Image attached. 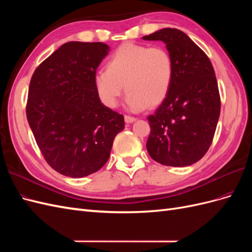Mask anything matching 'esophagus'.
Returning <instances> with one entry per match:
<instances>
[{
    "label": "esophagus",
    "mask_w": 252,
    "mask_h": 252,
    "mask_svg": "<svg viewBox=\"0 0 252 252\" xmlns=\"http://www.w3.org/2000/svg\"><path fill=\"white\" fill-rule=\"evenodd\" d=\"M125 122L127 124H130V123H133V122L136 120L134 117H131V116H125Z\"/></svg>",
    "instance_id": "1"
}]
</instances>
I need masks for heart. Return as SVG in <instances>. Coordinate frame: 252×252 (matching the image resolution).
<instances>
[{"instance_id": "1", "label": "heart", "mask_w": 252, "mask_h": 252, "mask_svg": "<svg viewBox=\"0 0 252 252\" xmlns=\"http://www.w3.org/2000/svg\"><path fill=\"white\" fill-rule=\"evenodd\" d=\"M106 67L96 72L94 87L109 108L118 106L124 85L129 109L157 107L168 96L174 79L173 58L163 46L124 43L111 53Z\"/></svg>"}]
</instances>
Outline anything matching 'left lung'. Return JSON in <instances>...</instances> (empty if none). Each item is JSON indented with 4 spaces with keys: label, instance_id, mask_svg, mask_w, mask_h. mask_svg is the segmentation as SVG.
I'll list each match as a JSON object with an SVG mask.
<instances>
[{
    "label": "left lung",
    "instance_id": "left-lung-1",
    "mask_svg": "<svg viewBox=\"0 0 252 252\" xmlns=\"http://www.w3.org/2000/svg\"><path fill=\"white\" fill-rule=\"evenodd\" d=\"M143 39L164 42L174 62L170 93L147 118V151L162 165H192L208 151L220 117L215 69L206 53L179 29L164 28Z\"/></svg>",
    "mask_w": 252,
    "mask_h": 252
}]
</instances>
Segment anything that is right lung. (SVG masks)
I'll return each mask as SVG.
<instances>
[{"label":"right lung","mask_w":252,"mask_h":252,"mask_svg":"<svg viewBox=\"0 0 252 252\" xmlns=\"http://www.w3.org/2000/svg\"><path fill=\"white\" fill-rule=\"evenodd\" d=\"M101 42H68L34 70L26 116L45 161L70 178L100 170L108 161L124 117L100 101L96 68L108 55Z\"/></svg>","instance_id":"1"}]
</instances>
